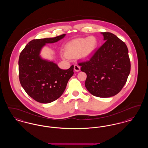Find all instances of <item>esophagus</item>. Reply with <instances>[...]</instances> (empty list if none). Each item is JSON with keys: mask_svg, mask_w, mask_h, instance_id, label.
<instances>
[{"mask_svg": "<svg viewBox=\"0 0 148 148\" xmlns=\"http://www.w3.org/2000/svg\"><path fill=\"white\" fill-rule=\"evenodd\" d=\"M74 69L75 71H79L80 70V66L78 64H75L74 66Z\"/></svg>", "mask_w": 148, "mask_h": 148, "instance_id": "obj_1", "label": "esophagus"}]
</instances>
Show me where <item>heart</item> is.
<instances>
[{
    "label": "heart",
    "mask_w": 148,
    "mask_h": 148,
    "mask_svg": "<svg viewBox=\"0 0 148 148\" xmlns=\"http://www.w3.org/2000/svg\"><path fill=\"white\" fill-rule=\"evenodd\" d=\"M98 44V39L94 36L79 38L68 42L66 45L65 51L69 56H74L81 53L82 56L86 58L94 53Z\"/></svg>",
    "instance_id": "1"
}]
</instances>
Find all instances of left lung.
<instances>
[{
	"mask_svg": "<svg viewBox=\"0 0 148 148\" xmlns=\"http://www.w3.org/2000/svg\"><path fill=\"white\" fill-rule=\"evenodd\" d=\"M104 42L89 60L78 64L87 75L85 86L92 95L109 98L119 93L130 71L125 43L109 32L101 33Z\"/></svg>",
	"mask_w": 148,
	"mask_h": 148,
	"instance_id": "1",
	"label": "left lung"
}]
</instances>
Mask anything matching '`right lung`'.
Returning a JSON list of instances; mask_svg holds the SVG:
<instances>
[{
  "instance_id": "obj_1",
  "label": "right lung",
  "mask_w": 148,
  "mask_h": 148,
  "mask_svg": "<svg viewBox=\"0 0 148 148\" xmlns=\"http://www.w3.org/2000/svg\"><path fill=\"white\" fill-rule=\"evenodd\" d=\"M64 34L54 38L36 39L29 42L19 58V76L22 87L29 95L41 103L56 100L63 93L74 74V65L67 70L60 69L53 62L39 56L42 47L63 39Z\"/></svg>"
}]
</instances>
